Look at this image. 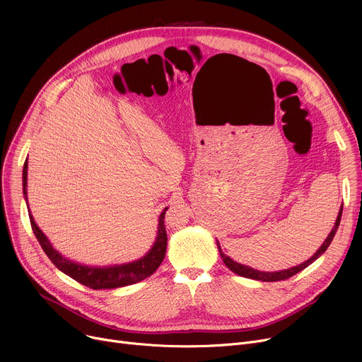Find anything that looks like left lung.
Masks as SVG:
<instances>
[{"label":"left lung","instance_id":"8db88e82","mask_svg":"<svg viewBox=\"0 0 362 362\" xmlns=\"http://www.w3.org/2000/svg\"><path fill=\"white\" fill-rule=\"evenodd\" d=\"M341 208H344V204H341L340 210H339V214H337V218H336V223L333 226L332 232L329 233V236L326 238V240L322 242V245L318 248V251L310 258L307 259L305 262H302L299 265H295V267H291V269H286V270H280V272H259V270H255L252 267H250V265H243L240 262H236L233 261L230 257H227L221 248H220V243L217 242V248H218V252H220V257L223 258L224 264L227 265V269H230L233 273L242 276V277H248V279H254V280H261V281H279V280H286L292 276H295L296 273L302 272L303 269H307L310 264H313L317 258H320L322 254L326 252V250L329 248V245L332 243L336 232H337V227H339V223H340V217H341Z\"/></svg>","mask_w":362,"mask_h":362}]
</instances>
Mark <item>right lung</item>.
Listing matches in <instances>:
<instances>
[{"label": "right lung", "instance_id": "right-lung-1", "mask_svg": "<svg viewBox=\"0 0 362 362\" xmlns=\"http://www.w3.org/2000/svg\"><path fill=\"white\" fill-rule=\"evenodd\" d=\"M23 195L28 202V158L23 165ZM168 206H165L158 218V230L154 245L151 246V250L139 259L126 262V264H114L108 265V267H93V265H83L79 262H74L66 257H63L59 251L54 250V246L48 240V238L44 235V232L37 227V224L33 220V216L29 210V218L32 230L42 246L44 252L48 255V258L52 261L57 269L63 272L64 274L70 276L76 281H79L85 286L90 289H116L129 286V284L138 283L146 277H149L154 273L160 264L163 262L165 257V248H167V232L164 226V216Z\"/></svg>", "mask_w": 362, "mask_h": 362}]
</instances>
